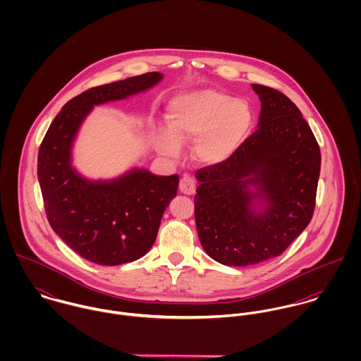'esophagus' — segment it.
I'll return each mask as SVG.
<instances>
[{"instance_id": "34e87169", "label": "esophagus", "mask_w": 361, "mask_h": 361, "mask_svg": "<svg viewBox=\"0 0 361 361\" xmlns=\"http://www.w3.org/2000/svg\"><path fill=\"white\" fill-rule=\"evenodd\" d=\"M179 190H180L183 195H188V196L195 195V192H196V182H195V179H193L190 175H185V176L180 179Z\"/></svg>"}]
</instances>
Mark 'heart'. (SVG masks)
Instances as JSON below:
<instances>
[{
	"instance_id": "1",
	"label": "heart",
	"mask_w": 361,
	"mask_h": 361,
	"mask_svg": "<svg viewBox=\"0 0 361 361\" xmlns=\"http://www.w3.org/2000/svg\"><path fill=\"white\" fill-rule=\"evenodd\" d=\"M168 133L158 135V149L178 157L180 146L195 143V154L209 165L229 159L247 136L253 114L249 104L215 92L196 89L175 96L165 114Z\"/></svg>"
}]
</instances>
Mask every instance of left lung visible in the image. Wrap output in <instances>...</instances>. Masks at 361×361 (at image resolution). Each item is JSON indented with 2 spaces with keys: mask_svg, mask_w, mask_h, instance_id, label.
I'll return each instance as SVG.
<instances>
[{
  "mask_svg": "<svg viewBox=\"0 0 361 361\" xmlns=\"http://www.w3.org/2000/svg\"><path fill=\"white\" fill-rule=\"evenodd\" d=\"M252 87L261 102L257 130L229 159L196 172L200 243L212 259L232 267L278 257L307 228L321 169L300 109L275 89Z\"/></svg>",
  "mask_w": 361,
  "mask_h": 361,
  "instance_id": "left-lung-1",
  "label": "left lung"
}]
</instances>
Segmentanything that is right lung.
<instances>
[{
    "label": "right lung",
    "mask_w": 361,
    "mask_h": 361,
    "mask_svg": "<svg viewBox=\"0 0 361 361\" xmlns=\"http://www.w3.org/2000/svg\"><path fill=\"white\" fill-rule=\"evenodd\" d=\"M162 78L149 72L83 92L62 106L42 142L37 178L49 222L75 253L92 262L119 265L143 257L176 197L179 178L133 168L109 180L87 179L72 165L75 139L94 105L147 92Z\"/></svg>",
    "instance_id": "add662e5"
}]
</instances>
